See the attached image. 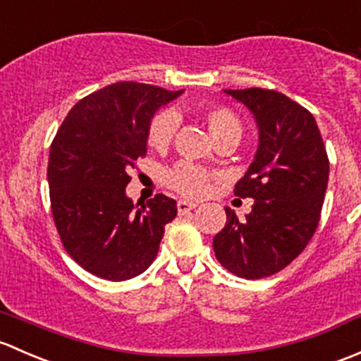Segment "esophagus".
I'll return each instance as SVG.
<instances>
[{"label": "esophagus", "mask_w": 361, "mask_h": 361, "mask_svg": "<svg viewBox=\"0 0 361 361\" xmlns=\"http://www.w3.org/2000/svg\"><path fill=\"white\" fill-rule=\"evenodd\" d=\"M195 208H196V203L185 202V200H180V202H177V210H179L180 215L188 214V212L195 210Z\"/></svg>", "instance_id": "esophagus-1"}]
</instances>
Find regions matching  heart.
I'll use <instances>...</instances> for the list:
<instances>
[{"label":"heart","instance_id":"1","mask_svg":"<svg viewBox=\"0 0 361 361\" xmlns=\"http://www.w3.org/2000/svg\"><path fill=\"white\" fill-rule=\"evenodd\" d=\"M203 118H205L208 132H210L215 144L222 142V140L240 142L241 135H243V125L231 109L222 106H210L203 111ZM177 123H179V120H177V114L173 111L165 109L156 113L151 120L149 128H147V142L153 147L169 146L177 130ZM163 180L170 189H173L182 196L200 198L208 191L212 173L203 166L195 165V163L180 161L166 170Z\"/></svg>","mask_w":361,"mask_h":361}]
</instances>
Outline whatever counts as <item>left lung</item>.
<instances>
[{"instance_id": "8db88e82", "label": "left lung", "mask_w": 361, "mask_h": 361, "mask_svg": "<svg viewBox=\"0 0 361 361\" xmlns=\"http://www.w3.org/2000/svg\"><path fill=\"white\" fill-rule=\"evenodd\" d=\"M254 114L259 147L235 195L252 198L243 221L226 207L224 229L214 236L217 261L247 280L287 267L313 238L319 222L329 156L314 116L287 95L266 88L224 90Z\"/></svg>"}]
</instances>
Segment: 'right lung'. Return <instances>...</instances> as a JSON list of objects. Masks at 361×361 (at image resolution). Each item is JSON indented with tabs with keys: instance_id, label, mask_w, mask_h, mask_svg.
<instances>
[{
	"instance_id": "add662e5",
	"label": "right lung",
	"mask_w": 361,
	"mask_h": 361,
	"mask_svg": "<svg viewBox=\"0 0 361 361\" xmlns=\"http://www.w3.org/2000/svg\"><path fill=\"white\" fill-rule=\"evenodd\" d=\"M184 90L120 81L81 99L50 146L48 185L66 252L83 269L111 281L144 273L158 254L176 200L156 195L133 205L125 188L147 153L154 113Z\"/></svg>"
}]
</instances>
